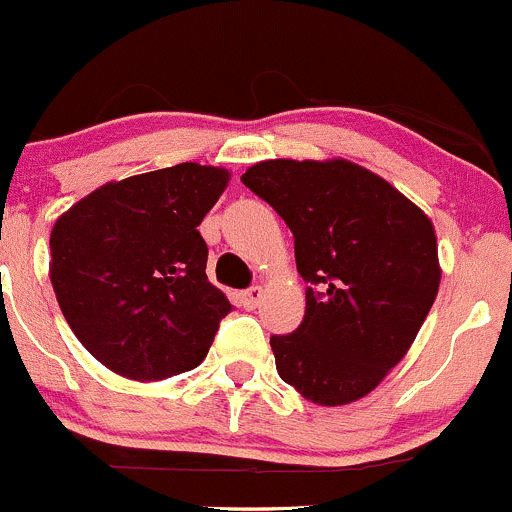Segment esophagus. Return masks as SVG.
I'll list each match as a JSON object with an SVG mask.
<instances>
[{"instance_id": "34e87169", "label": "esophagus", "mask_w": 512, "mask_h": 512, "mask_svg": "<svg viewBox=\"0 0 512 512\" xmlns=\"http://www.w3.org/2000/svg\"><path fill=\"white\" fill-rule=\"evenodd\" d=\"M261 295H263L261 286H251V288H246L244 293H241V303H244V308L254 310L256 305L261 303Z\"/></svg>"}]
</instances>
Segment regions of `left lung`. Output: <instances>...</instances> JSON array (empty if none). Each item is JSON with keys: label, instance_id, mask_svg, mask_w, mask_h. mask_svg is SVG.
<instances>
[{"label": "left lung", "instance_id": "1", "mask_svg": "<svg viewBox=\"0 0 512 512\" xmlns=\"http://www.w3.org/2000/svg\"><path fill=\"white\" fill-rule=\"evenodd\" d=\"M241 182L295 239L303 323L271 335L283 382L323 407L370 394L412 347L439 293L431 219L347 160H266Z\"/></svg>", "mask_w": 512, "mask_h": 512}]
</instances>
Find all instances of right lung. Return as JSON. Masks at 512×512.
Listing matches in <instances>:
<instances>
[{"instance_id":"obj_1","label":"right lung","mask_w":512,"mask_h":512,"mask_svg":"<svg viewBox=\"0 0 512 512\" xmlns=\"http://www.w3.org/2000/svg\"><path fill=\"white\" fill-rule=\"evenodd\" d=\"M229 182L182 162L103 187L51 231V286L81 345L123 377L155 382L207 357L231 303L207 278L197 226Z\"/></svg>"}]
</instances>
